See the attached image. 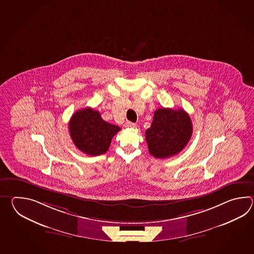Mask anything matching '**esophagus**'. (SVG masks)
<instances>
[{"instance_id":"obj_1","label":"esophagus","mask_w":254,"mask_h":254,"mask_svg":"<svg viewBox=\"0 0 254 254\" xmlns=\"http://www.w3.org/2000/svg\"><path fill=\"white\" fill-rule=\"evenodd\" d=\"M125 126L126 128H135V127H136V125H135L134 123L127 122V123H125Z\"/></svg>"}]
</instances>
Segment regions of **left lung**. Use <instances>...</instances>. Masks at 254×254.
Listing matches in <instances>:
<instances>
[{
  "label": "left lung",
  "mask_w": 254,
  "mask_h": 254,
  "mask_svg": "<svg viewBox=\"0 0 254 254\" xmlns=\"http://www.w3.org/2000/svg\"><path fill=\"white\" fill-rule=\"evenodd\" d=\"M192 134V124L184 109L160 108L146 129L149 151L155 158L174 156L184 150Z\"/></svg>",
  "instance_id": "left-lung-1"
}]
</instances>
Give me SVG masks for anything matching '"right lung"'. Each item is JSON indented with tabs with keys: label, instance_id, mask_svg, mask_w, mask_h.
I'll return each mask as SVG.
<instances>
[{
	"label": "right lung",
	"instance_id": "right-lung-1",
	"mask_svg": "<svg viewBox=\"0 0 254 254\" xmlns=\"http://www.w3.org/2000/svg\"><path fill=\"white\" fill-rule=\"evenodd\" d=\"M121 128L103 120L98 111L81 109L72 114L69 123L70 138L80 151L97 156L108 151L114 135Z\"/></svg>",
	"mask_w": 254,
	"mask_h": 254
}]
</instances>
